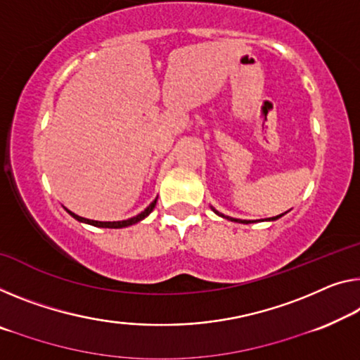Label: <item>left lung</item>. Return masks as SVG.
<instances>
[{"mask_svg":"<svg viewBox=\"0 0 360 360\" xmlns=\"http://www.w3.org/2000/svg\"><path fill=\"white\" fill-rule=\"evenodd\" d=\"M219 214V212H217ZM222 215V214H220ZM281 215L283 214H280V215H276V217H272V219H269V220H276L278 217H281ZM222 217H225V215H222ZM225 219H229V220H231V222H238V224H251L252 220H240V219H233V217H225Z\"/></svg>","mask_w":360,"mask_h":360,"instance_id":"8db88e82","label":"left lung"}]
</instances>
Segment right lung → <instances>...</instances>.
<instances>
[{
    "instance_id": "add662e5",
    "label": "right lung",
    "mask_w": 360,
    "mask_h": 360,
    "mask_svg": "<svg viewBox=\"0 0 360 360\" xmlns=\"http://www.w3.org/2000/svg\"><path fill=\"white\" fill-rule=\"evenodd\" d=\"M156 202H158V198L154 199V201L149 204V206L145 209V211H143L141 214H138V215H135V217H131V219H127V220H120V222H98V220H90V219H85V217H80V215H75L74 212H70V211H68L72 217L74 219H77L79 220V222H85V224H90V225H95V226H103V229H122V226H129V225H134V224H136V222H140V220H143L146 217V215H149V212L153 211L154 209V206H156Z\"/></svg>"
}]
</instances>
